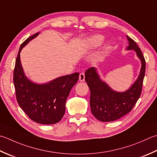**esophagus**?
<instances>
[{
	"label": "esophagus",
	"mask_w": 157,
	"mask_h": 157,
	"mask_svg": "<svg viewBox=\"0 0 157 157\" xmlns=\"http://www.w3.org/2000/svg\"><path fill=\"white\" fill-rule=\"evenodd\" d=\"M79 79L80 82H84L85 79V75L84 73H79Z\"/></svg>",
	"instance_id": "obj_1"
}]
</instances>
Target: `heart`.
Instances as JSON below:
<instances>
[{
    "instance_id": "obj_1",
    "label": "heart",
    "mask_w": 157,
    "mask_h": 157,
    "mask_svg": "<svg viewBox=\"0 0 157 157\" xmlns=\"http://www.w3.org/2000/svg\"><path fill=\"white\" fill-rule=\"evenodd\" d=\"M105 36L102 35H94L87 38L84 41V47L88 50H93L102 45L105 41ZM111 45H107V48L109 49Z\"/></svg>"
}]
</instances>
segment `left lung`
I'll list each match as a JSON object with an SVG mask.
<instances>
[{"label":"left lung","mask_w":157,"mask_h":157,"mask_svg":"<svg viewBox=\"0 0 157 157\" xmlns=\"http://www.w3.org/2000/svg\"><path fill=\"white\" fill-rule=\"evenodd\" d=\"M127 38L128 41L127 50L136 52L142 65L139 76L129 88L124 92L113 90L101 79L95 67H91L85 72V80L90 90L91 112L94 117L101 122L114 121L130 112L142 93L146 61L136 43L127 35Z\"/></svg>","instance_id":"1"}]
</instances>
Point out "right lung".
Returning a JSON list of instances; mask_svg holds the SVG:
<instances>
[{"label": "right lung", "instance_id": "obj_1", "mask_svg": "<svg viewBox=\"0 0 157 157\" xmlns=\"http://www.w3.org/2000/svg\"><path fill=\"white\" fill-rule=\"evenodd\" d=\"M39 33L30 36L20 48L13 72L15 95L20 107L32 121L39 124H53L63 117L67 99L78 82L79 73L61 76L44 84H36L28 78L21 64L20 52Z\"/></svg>", "mask_w": 157, "mask_h": 157}]
</instances>
